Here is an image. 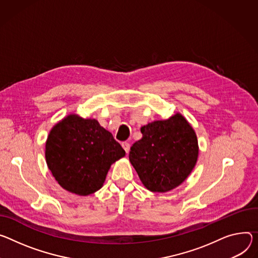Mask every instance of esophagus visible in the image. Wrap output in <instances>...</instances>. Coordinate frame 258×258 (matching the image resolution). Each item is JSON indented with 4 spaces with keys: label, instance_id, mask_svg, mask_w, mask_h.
<instances>
[{
    "label": "esophagus",
    "instance_id": "1",
    "mask_svg": "<svg viewBox=\"0 0 258 258\" xmlns=\"http://www.w3.org/2000/svg\"><path fill=\"white\" fill-rule=\"evenodd\" d=\"M121 146H122V148L124 149V151H125L126 153H128V152H130V148H131L130 143H127V142H123V143L121 144Z\"/></svg>",
    "mask_w": 258,
    "mask_h": 258
}]
</instances>
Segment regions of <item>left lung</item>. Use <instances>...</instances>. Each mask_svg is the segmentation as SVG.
<instances>
[{
  "mask_svg": "<svg viewBox=\"0 0 258 258\" xmlns=\"http://www.w3.org/2000/svg\"><path fill=\"white\" fill-rule=\"evenodd\" d=\"M142 139L130 151V161L146 188L167 192L179 186L194 170L199 145L192 126L177 113L167 120L141 127Z\"/></svg>",
  "mask_w": 258,
  "mask_h": 258,
  "instance_id": "left-lung-1",
  "label": "left lung"
}]
</instances>
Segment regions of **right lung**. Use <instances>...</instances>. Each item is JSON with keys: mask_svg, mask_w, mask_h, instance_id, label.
Masks as SVG:
<instances>
[{"mask_svg": "<svg viewBox=\"0 0 258 258\" xmlns=\"http://www.w3.org/2000/svg\"><path fill=\"white\" fill-rule=\"evenodd\" d=\"M125 155L112 134L96 119L68 115L50 131L45 157L63 189L79 196L96 192L113 162Z\"/></svg>", "mask_w": 258, "mask_h": 258, "instance_id": "add662e5", "label": "right lung"}]
</instances>
